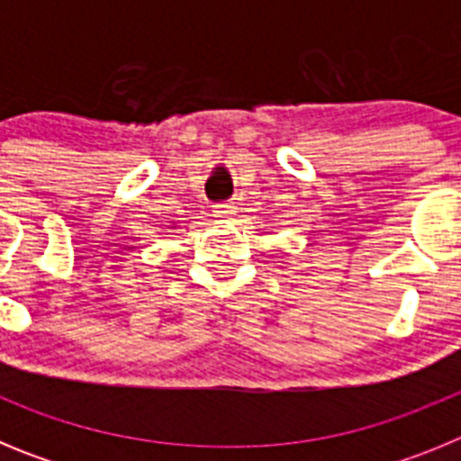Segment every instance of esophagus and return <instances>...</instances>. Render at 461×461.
<instances>
[{
	"label": "esophagus",
	"instance_id": "1",
	"mask_svg": "<svg viewBox=\"0 0 461 461\" xmlns=\"http://www.w3.org/2000/svg\"><path fill=\"white\" fill-rule=\"evenodd\" d=\"M235 210H238V207H235V203H217V205H214V214H217L219 219L233 217Z\"/></svg>",
	"mask_w": 461,
	"mask_h": 461
}]
</instances>
